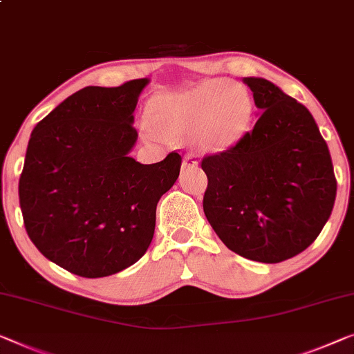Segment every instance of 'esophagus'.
Listing matches in <instances>:
<instances>
[{
    "label": "esophagus",
    "instance_id": "34e87169",
    "mask_svg": "<svg viewBox=\"0 0 354 354\" xmlns=\"http://www.w3.org/2000/svg\"><path fill=\"white\" fill-rule=\"evenodd\" d=\"M194 165H197V160H195V157L192 154H187L184 157L183 167H194Z\"/></svg>",
    "mask_w": 354,
    "mask_h": 354
}]
</instances>
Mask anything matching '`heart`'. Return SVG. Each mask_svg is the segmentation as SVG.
Instances as JSON below:
<instances>
[{"instance_id":"obj_1","label":"heart","mask_w":354,"mask_h":354,"mask_svg":"<svg viewBox=\"0 0 354 354\" xmlns=\"http://www.w3.org/2000/svg\"><path fill=\"white\" fill-rule=\"evenodd\" d=\"M254 115V98L243 84L213 77L187 91L160 93L151 102L149 119L165 135L194 133L202 152H221L243 140ZM147 136L156 131L145 127Z\"/></svg>"}]
</instances>
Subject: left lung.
<instances>
[{
	"mask_svg": "<svg viewBox=\"0 0 354 354\" xmlns=\"http://www.w3.org/2000/svg\"><path fill=\"white\" fill-rule=\"evenodd\" d=\"M259 118L243 140L208 156L203 211L230 251L277 263L313 243L332 213L337 181L313 115L263 77H243Z\"/></svg>",
	"mask_w": 354,
	"mask_h": 354,
	"instance_id": "left-lung-1",
	"label": "left lung"
}]
</instances>
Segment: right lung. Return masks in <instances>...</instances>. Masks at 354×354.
I'll return each mask as SVG.
<instances>
[{"instance_id": "right-lung-1", "label": "right lung", "mask_w": 354, "mask_h": 354, "mask_svg": "<svg viewBox=\"0 0 354 354\" xmlns=\"http://www.w3.org/2000/svg\"><path fill=\"white\" fill-rule=\"evenodd\" d=\"M147 84L84 87L31 131L19 181L26 234L75 275L109 277L140 261L154 236L157 202L179 176L178 152L151 165L130 157Z\"/></svg>"}]
</instances>
